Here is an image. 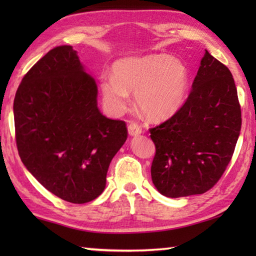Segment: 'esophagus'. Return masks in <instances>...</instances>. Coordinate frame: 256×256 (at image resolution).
Listing matches in <instances>:
<instances>
[{
  "mask_svg": "<svg viewBox=\"0 0 256 256\" xmlns=\"http://www.w3.org/2000/svg\"><path fill=\"white\" fill-rule=\"evenodd\" d=\"M128 134L131 136H138V134L142 133L141 126L138 123H136V122L130 123L128 126Z\"/></svg>",
  "mask_w": 256,
  "mask_h": 256,
  "instance_id": "obj_1",
  "label": "esophagus"
}]
</instances>
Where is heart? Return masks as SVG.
<instances>
[{
    "label": "heart",
    "instance_id": "1",
    "mask_svg": "<svg viewBox=\"0 0 256 256\" xmlns=\"http://www.w3.org/2000/svg\"><path fill=\"white\" fill-rule=\"evenodd\" d=\"M188 88V71L170 55L124 58L114 64L112 76L100 79L102 100L112 114L128 105V92H136L138 107L154 120H162L178 112Z\"/></svg>",
    "mask_w": 256,
    "mask_h": 256
}]
</instances>
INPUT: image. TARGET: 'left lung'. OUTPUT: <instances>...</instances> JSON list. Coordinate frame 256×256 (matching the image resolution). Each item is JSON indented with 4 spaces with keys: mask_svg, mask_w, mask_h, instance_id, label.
Returning <instances> with one entry per match:
<instances>
[{
    "mask_svg": "<svg viewBox=\"0 0 256 256\" xmlns=\"http://www.w3.org/2000/svg\"><path fill=\"white\" fill-rule=\"evenodd\" d=\"M240 128L232 72L206 50L184 105L149 130L156 146L151 164L156 188L168 198L214 188L230 162Z\"/></svg>",
    "mask_w": 256,
    "mask_h": 256,
    "instance_id": "8db88e82",
    "label": "left lung"
}]
</instances>
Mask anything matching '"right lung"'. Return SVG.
Masks as SVG:
<instances>
[{"mask_svg": "<svg viewBox=\"0 0 256 256\" xmlns=\"http://www.w3.org/2000/svg\"><path fill=\"white\" fill-rule=\"evenodd\" d=\"M97 92L76 52L63 45L26 73L14 102L21 162L46 190L78 204L102 193L112 159L128 138L124 120L99 112Z\"/></svg>", "mask_w": 256, "mask_h": 256, "instance_id": "1", "label": "right lung"}]
</instances>
